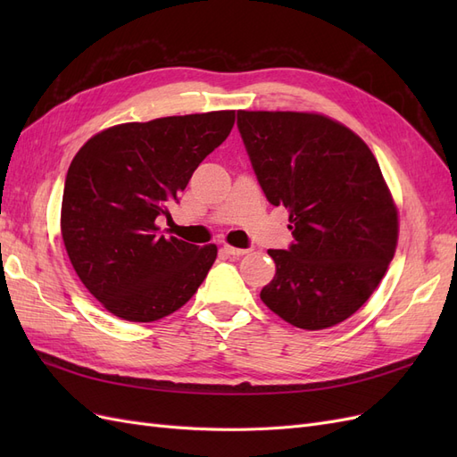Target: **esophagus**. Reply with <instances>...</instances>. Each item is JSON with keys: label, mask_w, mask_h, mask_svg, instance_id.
Masks as SVG:
<instances>
[{"label": "esophagus", "mask_w": 457, "mask_h": 457, "mask_svg": "<svg viewBox=\"0 0 457 457\" xmlns=\"http://www.w3.org/2000/svg\"><path fill=\"white\" fill-rule=\"evenodd\" d=\"M223 250H225L228 255H232V257H242V255H245V253H250V250H247V247H234V245H228V244L223 245Z\"/></svg>", "instance_id": "obj_1"}]
</instances>
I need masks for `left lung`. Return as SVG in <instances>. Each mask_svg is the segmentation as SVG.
I'll list each match as a JSON object with an SVG mask.
<instances>
[{
    "mask_svg": "<svg viewBox=\"0 0 457 457\" xmlns=\"http://www.w3.org/2000/svg\"><path fill=\"white\" fill-rule=\"evenodd\" d=\"M238 131L272 205L289 212L294 244L269 250L276 274L265 305L301 329L347 320L395 257L398 212L368 145L309 112L238 110Z\"/></svg>",
    "mask_w": 457,
    "mask_h": 457,
    "instance_id": "obj_1",
    "label": "left lung"
}]
</instances>
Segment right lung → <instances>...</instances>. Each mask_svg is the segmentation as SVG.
<instances>
[{
    "label": "right lung",
    "mask_w": 457,
    "mask_h": 457,
    "mask_svg": "<svg viewBox=\"0 0 457 457\" xmlns=\"http://www.w3.org/2000/svg\"><path fill=\"white\" fill-rule=\"evenodd\" d=\"M234 110L108 128L78 150L66 173L61 232L79 280L129 322H154L196 294L217 245L160 232L202 160L223 143Z\"/></svg>",
    "instance_id": "obj_1"
}]
</instances>
